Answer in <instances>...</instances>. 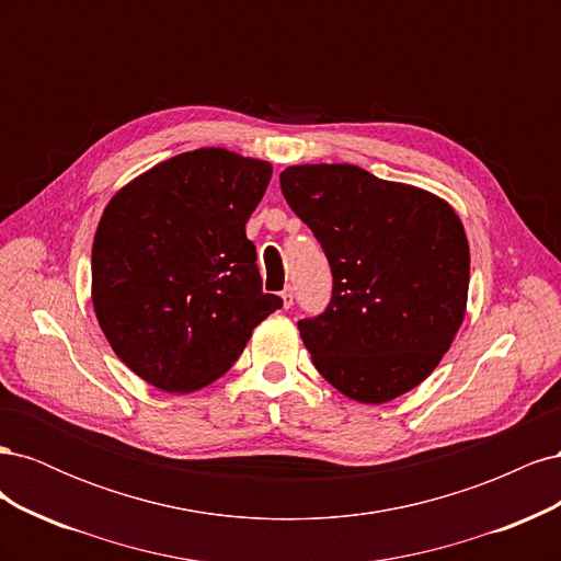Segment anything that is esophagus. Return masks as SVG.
I'll return each instance as SVG.
<instances>
[{
  "instance_id": "obj_1",
  "label": "esophagus",
  "mask_w": 561,
  "mask_h": 561,
  "mask_svg": "<svg viewBox=\"0 0 561 561\" xmlns=\"http://www.w3.org/2000/svg\"><path fill=\"white\" fill-rule=\"evenodd\" d=\"M280 297H283V307H285V309H290L293 304H295V290H293V285H287L285 290L280 293Z\"/></svg>"
}]
</instances>
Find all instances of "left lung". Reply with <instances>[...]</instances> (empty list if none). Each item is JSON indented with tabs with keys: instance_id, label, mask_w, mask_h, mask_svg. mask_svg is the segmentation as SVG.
Returning a JSON list of instances; mask_svg holds the SVG:
<instances>
[{
	"instance_id": "1",
	"label": "left lung",
	"mask_w": 561,
	"mask_h": 561,
	"mask_svg": "<svg viewBox=\"0 0 561 561\" xmlns=\"http://www.w3.org/2000/svg\"><path fill=\"white\" fill-rule=\"evenodd\" d=\"M280 192L332 271L328 307L297 322L316 369L365 404L419 386L466 313L461 219L428 192L348 163L285 168Z\"/></svg>"
}]
</instances>
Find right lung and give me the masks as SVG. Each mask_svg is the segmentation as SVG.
<instances>
[{"label":"right lung","instance_id":"add662e5","mask_svg":"<svg viewBox=\"0 0 561 561\" xmlns=\"http://www.w3.org/2000/svg\"><path fill=\"white\" fill-rule=\"evenodd\" d=\"M271 165L196 149L151 168L105 208L93 241V307L114 353L168 393L208 386L283 307L262 293L245 222Z\"/></svg>","mask_w":561,"mask_h":561}]
</instances>
